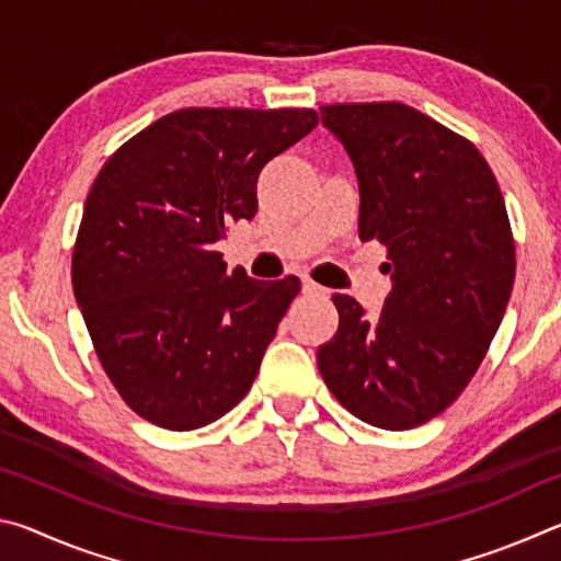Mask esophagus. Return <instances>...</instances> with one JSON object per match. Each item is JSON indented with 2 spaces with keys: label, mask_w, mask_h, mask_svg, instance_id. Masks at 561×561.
Returning a JSON list of instances; mask_svg holds the SVG:
<instances>
[{
  "label": "esophagus",
  "mask_w": 561,
  "mask_h": 561,
  "mask_svg": "<svg viewBox=\"0 0 561 561\" xmlns=\"http://www.w3.org/2000/svg\"><path fill=\"white\" fill-rule=\"evenodd\" d=\"M301 289H304V294H311V297H324L327 294V289L321 287V284H317V282H311V279H304V284H301Z\"/></svg>",
  "instance_id": "obj_1"
}]
</instances>
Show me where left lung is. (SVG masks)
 <instances>
[{"label":"left lung","instance_id":"obj_1","mask_svg":"<svg viewBox=\"0 0 561 561\" xmlns=\"http://www.w3.org/2000/svg\"><path fill=\"white\" fill-rule=\"evenodd\" d=\"M321 123L354 163L358 237L386 244L393 287L378 319L331 297L319 374L364 423L415 428L465 391L497 334L515 284L507 207L480 150L405 103H334Z\"/></svg>","mask_w":561,"mask_h":561}]
</instances>
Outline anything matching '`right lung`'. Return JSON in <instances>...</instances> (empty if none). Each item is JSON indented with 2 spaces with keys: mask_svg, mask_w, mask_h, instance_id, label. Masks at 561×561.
Masks as SVG:
<instances>
[{
  "mask_svg": "<svg viewBox=\"0 0 561 561\" xmlns=\"http://www.w3.org/2000/svg\"><path fill=\"white\" fill-rule=\"evenodd\" d=\"M319 123L311 108H183L93 180L71 282L103 371L130 411L195 431L242 401L297 277L227 272L215 244L257 213L260 170Z\"/></svg>",
  "mask_w": 561,
  "mask_h": 561,
  "instance_id": "add662e5",
  "label": "right lung"
}]
</instances>
